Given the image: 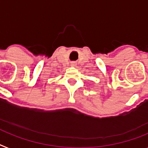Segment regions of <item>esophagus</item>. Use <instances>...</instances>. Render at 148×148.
Instances as JSON below:
<instances>
[{
	"label": "esophagus",
	"instance_id": "34e87169",
	"mask_svg": "<svg viewBox=\"0 0 148 148\" xmlns=\"http://www.w3.org/2000/svg\"><path fill=\"white\" fill-rule=\"evenodd\" d=\"M76 64H77V63L75 62H71V66H72V67L76 66Z\"/></svg>",
	"mask_w": 148,
	"mask_h": 148
}]
</instances>
